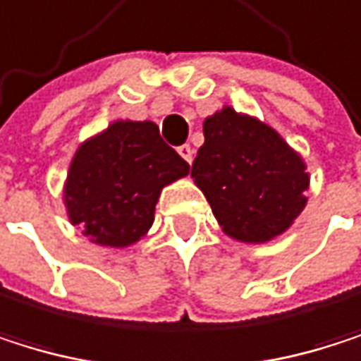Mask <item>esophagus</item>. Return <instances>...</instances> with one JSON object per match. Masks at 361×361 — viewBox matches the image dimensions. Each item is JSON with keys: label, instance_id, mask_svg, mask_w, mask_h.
I'll return each mask as SVG.
<instances>
[{"label": "esophagus", "instance_id": "34e87169", "mask_svg": "<svg viewBox=\"0 0 361 361\" xmlns=\"http://www.w3.org/2000/svg\"><path fill=\"white\" fill-rule=\"evenodd\" d=\"M177 152H179V156H182L188 164H192V147L190 145H182V147H177Z\"/></svg>", "mask_w": 361, "mask_h": 361}]
</instances>
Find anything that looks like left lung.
<instances>
[{"label":"left lung","instance_id":"8db88e82","mask_svg":"<svg viewBox=\"0 0 361 361\" xmlns=\"http://www.w3.org/2000/svg\"><path fill=\"white\" fill-rule=\"evenodd\" d=\"M203 135L190 175L224 233L267 242L287 231L306 205L302 158L269 126L233 109L207 117Z\"/></svg>","mask_w":361,"mask_h":361}]
</instances>
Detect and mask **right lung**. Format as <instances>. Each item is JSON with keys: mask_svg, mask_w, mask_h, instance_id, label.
<instances>
[{"mask_svg": "<svg viewBox=\"0 0 361 361\" xmlns=\"http://www.w3.org/2000/svg\"><path fill=\"white\" fill-rule=\"evenodd\" d=\"M190 164L169 147L152 121H115L76 152L66 184L72 224L100 246L139 242L154 222L160 190Z\"/></svg>", "mask_w": 361, "mask_h": 361, "instance_id": "right-lung-1", "label": "right lung"}]
</instances>
